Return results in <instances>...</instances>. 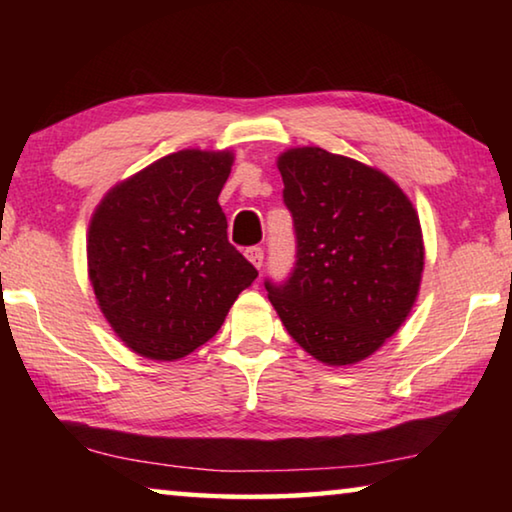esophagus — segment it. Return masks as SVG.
<instances>
[{
	"instance_id": "34e87169",
	"label": "esophagus",
	"mask_w": 512,
	"mask_h": 512,
	"mask_svg": "<svg viewBox=\"0 0 512 512\" xmlns=\"http://www.w3.org/2000/svg\"><path fill=\"white\" fill-rule=\"evenodd\" d=\"M246 257H248V262L253 264L255 268H262V264H264V248L262 246L248 248L246 250Z\"/></svg>"
}]
</instances>
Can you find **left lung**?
<instances>
[{"label":"left lung","mask_w":512,"mask_h":512,"mask_svg":"<svg viewBox=\"0 0 512 512\" xmlns=\"http://www.w3.org/2000/svg\"><path fill=\"white\" fill-rule=\"evenodd\" d=\"M277 169L296 230V266L282 284L264 282L268 300L314 359L363 361L418 298V212L386 173L318 146L284 151Z\"/></svg>","instance_id":"8db88e82"}]
</instances>
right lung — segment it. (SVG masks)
Wrapping results in <instances>:
<instances>
[{
    "mask_svg": "<svg viewBox=\"0 0 512 512\" xmlns=\"http://www.w3.org/2000/svg\"><path fill=\"white\" fill-rule=\"evenodd\" d=\"M230 151L164 155L103 196L88 230L99 309L126 348L176 361L219 332L255 266L228 241Z\"/></svg>",
    "mask_w": 512,
    "mask_h": 512,
    "instance_id": "obj_1",
    "label": "right lung"
}]
</instances>
